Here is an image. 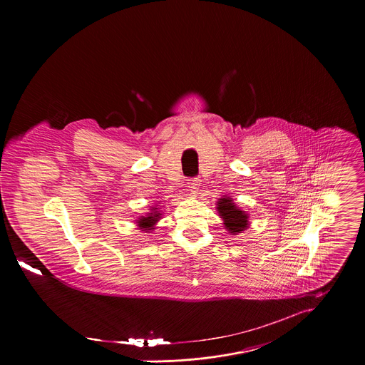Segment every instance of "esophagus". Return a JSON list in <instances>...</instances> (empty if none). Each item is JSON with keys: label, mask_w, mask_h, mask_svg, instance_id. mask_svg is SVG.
Masks as SVG:
<instances>
[{"label": "esophagus", "mask_w": 365, "mask_h": 365, "mask_svg": "<svg viewBox=\"0 0 365 365\" xmlns=\"http://www.w3.org/2000/svg\"><path fill=\"white\" fill-rule=\"evenodd\" d=\"M187 187H188V191L191 195H195L198 192V188H200V180H188L187 182Z\"/></svg>", "instance_id": "obj_1"}]
</instances>
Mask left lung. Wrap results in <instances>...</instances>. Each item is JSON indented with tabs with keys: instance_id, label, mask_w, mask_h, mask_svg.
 <instances>
[{
	"instance_id": "1",
	"label": "left lung",
	"mask_w": 365,
	"mask_h": 365,
	"mask_svg": "<svg viewBox=\"0 0 365 365\" xmlns=\"http://www.w3.org/2000/svg\"><path fill=\"white\" fill-rule=\"evenodd\" d=\"M216 210L219 213V217L223 220L225 229L230 235L243 233V230H246L250 225L249 213L239 208L227 195L217 200Z\"/></svg>"
}]
</instances>
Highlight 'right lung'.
I'll use <instances>...</instances> for the list:
<instances>
[{
    "instance_id": "right-lung-1",
    "label": "right lung",
    "mask_w": 365,
    "mask_h": 365,
    "mask_svg": "<svg viewBox=\"0 0 365 365\" xmlns=\"http://www.w3.org/2000/svg\"><path fill=\"white\" fill-rule=\"evenodd\" d=\"M158 205H153L149 209V212L146 215H142L136 219V226L142 230V232H146V233H150L156 229L157 222L161 219L163 213L160 210Z\"/></svg>"
}]
</instances>
